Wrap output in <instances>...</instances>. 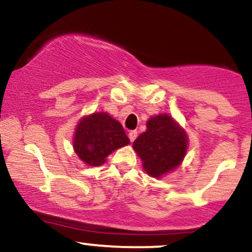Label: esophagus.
<instances>
[{
    "label": "esophagus",
    "instance_id": "esophagus-1",
    "mask_svg": "<svg viewBox=\"0 0 252 252\" xmlns=\"http://www.w3.org/2000/svg\"><path fill=\"white\" fill-rule=\"evenodd\" d=\"M128 136H129V139H130L131 142H134V141L136 140V137H137V131H136V130L130 131V132H129V134H128Z\"/></svg>",
    "mask_w": 252,
    "mask_h": 252
}]
</instances>
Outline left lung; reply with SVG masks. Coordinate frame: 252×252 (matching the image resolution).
Masks as SVG:
<instances>
[{
	"label": "left lung",
	"instance_id": "1",
	"mask_svg": "<svg viewBox=\"0 0 252 252\" xmlns=\"http://www.w3.org/2000/svg\"><path fill=\"white\" fill-rule=\"evenodd\" d=\"M188 146L187 134L170 116L152 117L147 130L134 141V147L143 161V168L151 177L175 170L181 164Z\"/></svg>",
	"mask_w": 252,
	"mask_h": 252
}]
</instances>
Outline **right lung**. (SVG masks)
<instances>
[{"label":"right lung","mask_w":252,"mask_h":252,"mask_svg":"<svg viewBox=\"0 0 252 252\" xmlns=\"http://www.w3.org/2000/svg\"><path fill=\"white\" fill-rule=\"evenodd\" d=\"M130 142L120 122L105 112L93 113L77 124L74 149L90 166H100L115 149Z\"/></svg>","instance_id":"right-lung-1"}]
</instances>
